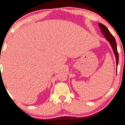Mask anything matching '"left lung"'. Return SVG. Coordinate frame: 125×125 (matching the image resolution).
I'll list each match as a JSON object with an SVG mask.
<instances>
[{"mask_svg": "<svg viewBox=\"0 0 125 125\" xmlns=\"http://www.w3.org/2000/svg\"><path fill=\"white\" fill-rule=\"evenodd\" d=\"M99 27H100V30H101V32L103 34V36L105 37V38L106 39V40L109 42L111 46L112 49H113V52H114V55H115V56L116 65L117 67V65H118V52H117L116 41H115L114 36L111 34L110 31H109V30H108V29L104 25H103V24L102 23H99Z\"/></svg>", "mask_w": 125, "mask_h": 125, "instance_id": "1", "label": "left lung"}]
</instances>
